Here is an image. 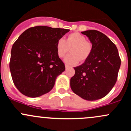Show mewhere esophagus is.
<instances>
[{
	"label": "esophagus",
	"mask_w": 131,
	"mask_h": 131,
	"mask_svg": "<svg viewBox=\"0 0 131 131\" xmlns=\"http://www.w3.org/2000/svg\"><path fill=\"white\" fill-rule=\"evenodd\" d=\"M65 68H66V69H68V68H69V66H68V64H66V65H65Z\"/></svg>",
	"instance_id": "1"
}]
</instances>
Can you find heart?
<instances>
[{"instance_id": "obj_1", "label": "heart", "mask_w": 131, "mask_h": 131, "mask_svg": "<svg viewBox=\"0 0 131 131\" xmlns=\"http://www.w3.org/2000/svg\"><path fill=\"white\" fill-rule=\"evenodd\" d=\"M72 53L67 55L64 61L69 65H76L80 59L85 61L90 56L92 50V44L86 40V37L79 33H72L68 35L66 40L59 38L56 42V50L58 56L64 57L70 51Z\"/></svg>"}]
</instances>
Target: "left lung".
<instances>
[{
    "label": "left lung",
    "mask_w": 131,
    "mask_h": 131,
    "mask_svg": "<svg viewBox=\"0 0 131 131\" xmlns=\"http://www.w3.org/2000/svg\"><path fill=\"white\" fill-rule=\"evenodd\" d=\"M92 44L90 56L82 64L74 67L70 79L73 92L88 101L106 96L115 84L121 59L118 49L105 34L95 30L82 31Z\"/></svg>",
    "instance_id": "8db88e82"
}]
</instances>
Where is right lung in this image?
Listing matches in <instances>:
<instances>
[{
    "label": "right lung",
    "mask_w": 131,
    "mask_h": 131,
    "mask_svg": "<svg viewBox=\"0 0 131 131\" xmlns=\"http://www.w3.org/2000/svg\"><path fill=\"white\" fill-rule=\"evenodd\" d=\"M70 30L36 26L25 30L13 43L9 68L14 84L25 96L36 97L53 88L65 70L56 42Z\"/></svg>",
    "instance_id": "obj_1"
}]
</instances>
